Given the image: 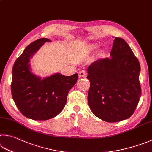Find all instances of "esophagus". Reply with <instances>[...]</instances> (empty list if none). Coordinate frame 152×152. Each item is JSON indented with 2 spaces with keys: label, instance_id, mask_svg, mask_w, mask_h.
<instances>
[{
  "label": "esophagus",
  "instance_id": "esophagus-1",
  "mask_svg": "<svg viewBox=\"0 0 152 152\" xmlns=\"http://www.w3.org/2000/svg\"><path fill=\"white\" fill-rule=\"evenodd\" d=\"M80 78H86L87 76V73L85 70H80L78 72Z\"/></svg>",
  "mask_w": 152,
  "mask_h": 152
}]
</instances>
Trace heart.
<instances>
[{
    "label": "heart",
    "instance_id": "b5f03b06",
    "mask_svg": "<svg viewBox=\"0 0 152 152\" xmlns=\"http://www.w3.org/2000/svg\"><path fill=\"white\" fill-rule=\"evenodd\" d=\"M104 52H103V53H102V54H104Z\"/></svg>",
    "mask_w": 152,
    "mask_h": 152
}]
</instances>
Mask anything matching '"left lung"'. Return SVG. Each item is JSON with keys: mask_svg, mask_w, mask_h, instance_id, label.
Instances as JSON below:
<instances>
[{"mask_svg": "<svg viewBox=\"0 0 152 152\" xmlns=\"http://www.w3.org/2000/svg\"><path fill=\"white\" fill-rule=\"evenodd\" d=\"M110 54V58L96 60L88 68V102L100 119L117 122L131 117L138 104L140 65L123 38H115Z\"/></svg>", "mask_w": 152, "mask_h": 152, "instance_id": "8db88e82", "label": "left lung"}]
</instances>
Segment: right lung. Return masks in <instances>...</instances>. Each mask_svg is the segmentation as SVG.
Returning a JSON list of instances; mask_svg holds the SVG:
<instances>
[{
	"label": "right lung",
	"mask_w": 152,
	"mask_h": 152,
	"mask_svg": "<svg viewBox=\"0 0 152 152\" xmlns=\"http://www.w3.org/2000/svg\"><path fill=\"white\" fill-rule=\"evenodd\" d=\"M48 38L32 42L14 64L11 93L16 106L24 116L34 120H47L58 115L66 103L68 93L78 80V74L65 76L56 74L41 79L30 71L28 62Z\"/></svg>",
	"instance_id": "obj_1"
}]
</instances>
